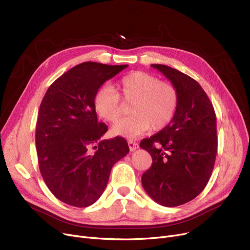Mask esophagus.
I'll use <instances>...</instances> for the list:
<instances>
[{
  "label": "esophagus",
  "mask_w": 250,
  "mask_h": 250,
  "mask_svg": "<svg viewBox=\"0 0 250 250\" xmlns=\"http://www.w3.org/2000/svg\"><path fill=\"white\" fill-rule=\"evenodd\" d=\"M128 148L130 151H135L139 148V144L134 141H128Z\"/></svg>",
  "instance_id": "esophagus-1"
}]
</instances>
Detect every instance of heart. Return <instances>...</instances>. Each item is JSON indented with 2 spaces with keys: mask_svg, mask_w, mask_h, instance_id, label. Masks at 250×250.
<instances>
[{
  "mask_svg": "<svg viewBox=\"0 0 250 250\" xmlns=\"http://www.w3.org/2000/svg\"><path fill=\"white\" fill-rule=\"evenodd\" d=\"M124 101L132 103V115L112 127V134L129 139L145 134L151 125L154 129L165 127L176 113L178 92L169 82L145 72H133L116 84ZM94 108L104 121L115 123L122 116V101L110 86H102L95 94Z\"/></svg>",
  "mask_w": 250,
  "mask_h": 250,
  "instance_id": "heart-1",
  "label": "heart"
}]
</instances>
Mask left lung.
Returning <instances> with one entry per match:
<instances>
[{
	"mask_svg": "<svg viewBox=\"0 0 250 250\" xmlns=\"http://www.w3.org/2000/svg\"><path fill=\"white\" fill-rule=\"evenodd\" d=\"M151 65L175 86L178 106L168 125L140 143L153 161L142 185L156 203L176 207L198 196L212 175L218 147L216 113L192 78L165 64Z\"/></svg>",
	"mask_w": 250,
	"mask_h": 250,
	"instance_id": "1",
	"label": "left lung"
}]
</instances>
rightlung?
<instances>
[{
    "mask_svg": "<svg viewBox=\"0 0 250 250\" xmlns=\"http://www.w3.org/2000/svg\"><path fill=\"white\" fill-rule=\"evenodd\" d=\"M127 67L86 62L65 72L47 89L38 111L35 144L48 189L73 207L94 204L107 186L112 166L129 152L122 137L102 140L94 97L104 82Z\"/></svg>",
    "mask_w": 250,
    "mask_h": 250,
    "instance_id": "right-lung-1",
    "label": "right lung"
}]
</instances>
